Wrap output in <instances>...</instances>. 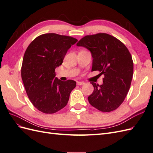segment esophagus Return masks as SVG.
Instances as JSON below:
<instances>
[{"instance_id": "esophagus-1", "label": "esophagus", "mask_w": 153, "mask_h": 153, "mask_svg": "<svg viewBox=\"0 0 153 153\" xmlns=\"http://www.w3.org/2000/svg\"><path fill=\"white\" fill-rule=\"evenodd\" d=\"M76 84L78 85H82L85 84V83L84 82H76Z\"/></svg>"}]
</instances>
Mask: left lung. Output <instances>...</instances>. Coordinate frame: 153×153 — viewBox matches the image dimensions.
<instances>
[{
	"label": "left lung",
	"mask_w": 153,
	"mask_h": 153,
	"mask_svg": "<svg viewBox=\"0 0 153 153\" xmlns=\"http://www.w3.org/2000/svg\"><path fill=\"white\" fill-rule=\"evenodd\" d=\"M91 52L92 71L104 75L103 84L91 82L94 91L88 97L89 103L103 112L117 109L130 88L133 62L128 49L121 41L106 33L87 35L76 43Z\"/></svg>",
	"instance_id": "8db88e82"
}]
</instances>
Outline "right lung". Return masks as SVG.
Listing matches in <instances>:
<instances>
[{"instance_id": "add662e5", "label": "right lung", "mask_w": 153, "mask_h": 153, "mask_svg": "<svg viewBox=\"0 0 153 153\" xmlns=\"http://www.w3.org/2000/svg\"><path fill=\"white\" fill-rule=\"evenodd\" d=\"M77 41L71 36L48 33L37 37L27 48L22 79L30 102L40 112L54 114L67 105L76 82L59 80L55 69Z\"/></svg>"}]
</instances>
